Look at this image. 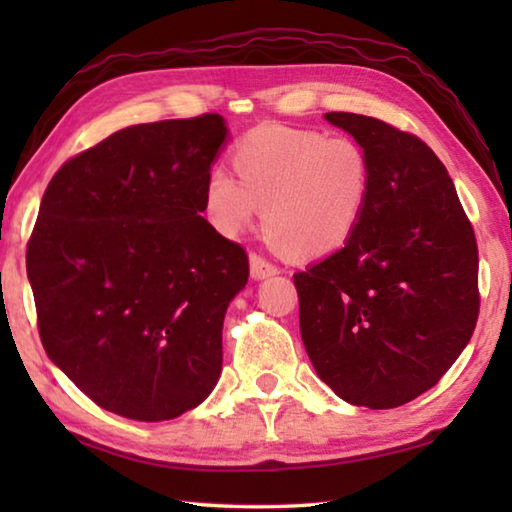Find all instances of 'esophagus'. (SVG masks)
<instances>
[{
    "label": "esophagus",
    "instance_id": "1",
    "mask_svg": "<svg viewBox=\"0 0 512 512\" xmlns=\"http://www.w3.org/2000/svg\"><path fill=\"white\" fill-rule=\"evenodd\" d=\"M277 273H280V268L275 264H271L264 257H259L257 253H250V275H253L255 280H264V277H271Z\"/></svg>",
    "mask_w": 512,
    "mask_h": 512
}]
</instances>
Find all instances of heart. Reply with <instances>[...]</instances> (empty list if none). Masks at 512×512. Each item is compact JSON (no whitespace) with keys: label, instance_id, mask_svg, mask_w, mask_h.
<instances>
[{"label":"heart","instance_id":"1","mask_svg":"<svg viewBox=\"0 0 512 512\" xmlns=\"http://www.w3.org/2000/svg\"><path fill=\"white\" fill-rule=\"evenodd\" d=\"M237 176L207 173L203 212L216 232L237 237L264 207V228L296 257H325L357 232L372 192V167L348 135L266 124L237 144Z\"/></svg>","mask_w":512,"mask_h":512}]
</instances>
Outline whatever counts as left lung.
Returning a JSON list of instances; mask_svg holds the SVG:
<instances>
[{
  "label": "left lung",
  "instance_id": "obj_1",
  "mask_svg": "<svg viewBox=\"0 0 512 512\" xmlns=\"http://www.w3.org/2000/svg\"><path fill=\"white\" fill-rule=\"evenodd\" d=\"M366 149L372 192L341 250L293 275L318 377L354 406L395 409L436 386L479 318V250L445 164L386 121L327 112Z\"/></svg>",
  "mask_w": 512,
  "mask_h": 512
}]
</instances>
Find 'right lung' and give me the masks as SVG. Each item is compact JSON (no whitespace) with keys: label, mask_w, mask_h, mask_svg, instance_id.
<instances>
[{"label":"right lung","mask_w":512,"mask_h":512,"mask_svg":"<svg viewBox=\"0 0 512 512\" xmlns=\"http://www.w3.org/2000/svg\"><path fill=\"white\" fill-rule=\"evenodd\" d=\"M221 115L128 126L67 160L27 246L47 357L101 409L173 420L212 393L248 255L203 212Z\"/></svg>","instance_id":"1"}]
</instances>
